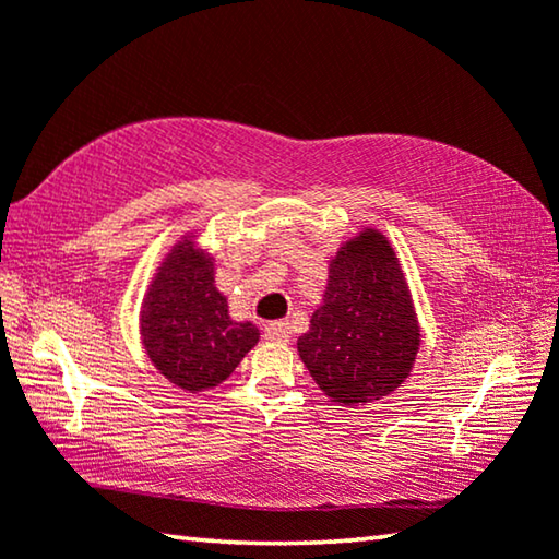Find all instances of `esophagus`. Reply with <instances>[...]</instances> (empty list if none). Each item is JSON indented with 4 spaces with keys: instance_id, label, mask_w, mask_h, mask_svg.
<instances>
[{
    "instance_id": "34e87169",
    "label": "esophagus",
    "mask_w": 559,
    "mask_h": 559,
    "mask_svg": "<svg viewBox=\"0 0 559 559\" xmlns=\"http://www.w3.org/2000/svg\"><path fill=\"white\" fill-rule=\"evenodd\" d=\"M263 335H266V340H271V343H288L290 325L286 323V320H276V323H269L266 328H263Z\"/></svg>"
}]
</instances>
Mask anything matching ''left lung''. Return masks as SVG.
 <instances>
[{
    "label": "left lung",
    "instance_id": "1",
    "mask_svg": "<svg viewBox=\"0 0 559 559\" xmlns=\"http://www.w3.org/2000/svg\"><path fill=\"white\" fill-rule=\"evenodd\" d=\"M419 323L386 236L365 229L330 261L328 288L298 355L330 400L355 406L394 392L419 349Z\"/></svg>",
    "mask_w": 559,
    "mask_h": 559
}]
</instances>
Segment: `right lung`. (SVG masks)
<instances>
[{"label": "right lung", "mask_w": 559, "mask_h": 559, "mask_svg": "<svg viewBox=\"0 0 559 559\" xmlns=\"http://www.w3.org/2000/svg\"><path fill=\"white\" fill-rule=\"evenodd\" d=\"M140 333L150 359L187 392L222 384L259 343V328L236 323L214 288V259L182 239L173 246L150 286Z\"/></svg>", "instance_id": "add662e5"}]
</instances>
